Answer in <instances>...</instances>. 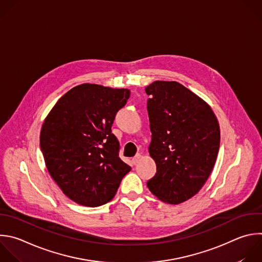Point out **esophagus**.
<instances>
[{
	"label": "esophagus",
	"instance_id": "obj_1",
	"mask_svg": "<svg viewBox=\"0 0 262 262\" xmlns=\"http://www.w3.org/2000/svg\"><path fill=\"white\" fill-rule=\"evenodd\" d=\"M141 158H142V155L141 154H137L133 159H132V161H133V164H137L140 160H141Z\"/></svg>",
	"mask_w": 262,
	"mask_h": 262
}]
</instances>
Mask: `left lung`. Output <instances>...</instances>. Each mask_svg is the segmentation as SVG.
<instances>
[{
  "instance_id": "8db88e82",
  "label": "left lung",
  "mask_w": 262,
  "mask_h": 262,
  "mask_svg": "<svg viewBox=\"0 0 262 262\" xmlns=\"http://www.w3.org/2000/svg\"><path fill=\"white\" fill-rule=\"evenodd\" d=\"M152 133L150 156L155 176L147 182L160 201L178 205L208 180L220 146V128L211 107L176 81H154L146 89Z\"/></svg>"
}]
</instances>
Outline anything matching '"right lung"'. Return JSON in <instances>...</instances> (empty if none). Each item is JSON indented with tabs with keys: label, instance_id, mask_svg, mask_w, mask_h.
Masks as SVG:
<instances>
[{
	"label": "right lung",
	"instance_id": "1",
	"mask_svg": "<svg viewBox=\"0 0 262 262\" xmlns=\"http://www.w3.org/2000/svg\"><path fill=\"white\" fill-rule=\"evenodd\" d=\"M130 92L84 83L64 94L42 125L40 147L52 179L73 202H110L130 166L118 156L111 127Z\"/></svg>",
	"mask_w": 262,
	"mask_h": 262
}]
</instances>
